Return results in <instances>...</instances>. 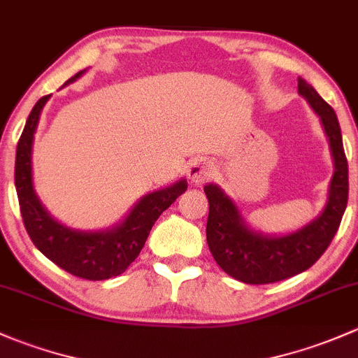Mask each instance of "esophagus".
I'll use <instances>...</instances> for the list:
<instances>
[{
	"label": "esophagus",
	"mask_w": 358,
	"mask_h": 358,
	"mask_svg": "<svg viewBox=\"0 0 358 358\" xmlns=\"http://www.w3.org/2000/svg\"><path fill=\"white\" fill-rule=\"evenodd\" d=\"M215 174V164L208 158H194L187 167V176L193 182H205Z\"/></svg>",
	"instance_id": "esophagus-1"
}]
</instances>
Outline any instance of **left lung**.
Returning <instances> with one entry per match:
<instances>
[{"label":"left lung","instance_id":"1","mask_svg":"<svg viewBox=\"0 0 358 358\" xmlns=\"http://www.w3.org/2000/svg\"><path fill=\"white\" fill-rule=\"evenodd\" d=\"M298 93L320 117L334 158L329 200L314 222L281 238L264 236L243 224L233 200L219 187L213 184L205 186L208 198L206 243L210 252L226 274L246 285L278 282L312 267L333 241L348 201V162L336 113L301 77H298Z\"/></svg>","mask_w":358,"mask_h":358}]
</instances>
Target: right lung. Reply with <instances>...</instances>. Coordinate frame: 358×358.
Wrapping results in <instances>:
<instances>
[{
  "label": "right lung",
  "instance_id": "obj_1",
  "mask_svg": "<svg viewBox=\"0 0 358 358\" xmlns=\"http://www.w3.org/2000/svg\"><path fill=\"white\" fill-rule=\"evenodd\" d=\"M83 73L84 70H80L65 84L73 83ZM50 94L39 99L29 113L15 157V187L25 231L31 236L36 248L69 274L87 281L115 278L136 260L148 239L153 224L162 212L187 189V182L182 179L174 186L146 194L132 208L127 219L113 229L101 233H80L62 226L44 210L32 187V139Z\"/></svg>",
  "mask_w": 358,
  "mask_h": 358
}]
</instances>
